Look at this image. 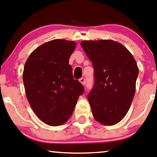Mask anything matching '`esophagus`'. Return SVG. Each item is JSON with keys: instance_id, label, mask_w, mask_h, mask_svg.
Returning <instances> with one entry per match:
<instances>
[{"instance_id": "34e87169", "label": "esophagus", "mask_w": 157, "mask_h": 157, "mask_svg": "<svg viewBox=\"0 0 157 157\" xmlns=\"http://www.w3.org/2000/svg\"><path fill=\"white\" fill-rule=\"evenodd\" d=\"M79 82H80L82 85H85V83H86V82H85V78H81L80 79H79Z\"/></svg>"}]
</instances>
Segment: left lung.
<instances>
[{"instance_id":"1","label":"left lung","mask_w":157,"mask_h":157,"mask_svg":"<svg viewBox=\"0 0 157 157\" xmlns=\"http://www.w3.org/2000/svg\"><path fill=\"white\" fill-rule=\"evenodd\" d=\"M81 46L94 70V84L87 98L94 119L114 125L129 111L139 70L128 49L112 40H84Z\"/></svg>"}]
</instances>
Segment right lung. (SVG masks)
<instances>
[{"instance_id": "right-lung-1", "label": "right lung", "mask_w": 157, "mask_h": 157, "mask_svg": "<svg viewBox=\"0 0 157 157\" xmlns=\"http://www.w3.org/2000/svg\"><path fill=\"white\" fill-rule=\"evenodd\" d=\"M76 44L55 39L42 44L25 64L23 82L36 115L50 126L63 124L72 115L84 86L73 78L69 58Z\"/></svg>"}]
</instances>
